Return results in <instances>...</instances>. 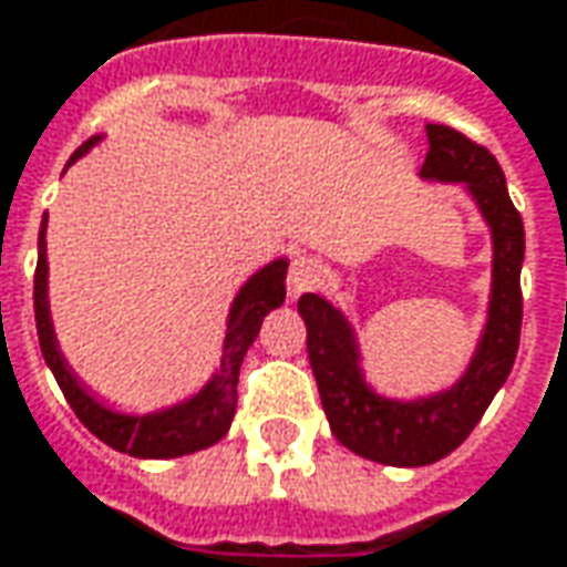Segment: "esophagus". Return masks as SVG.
<instances>
[{
  "label": "esophagus",
  "instance_id": "1",
  "mask_svg": "<svg viewBox=\"0 0 567 567\" xmlns=\"http://www.w3.org/2000/svg\"><path fill=\"white\" fill-rule=\"evenodd\" d=\"M319 279H322V264L316 257H295L291 267H288V297L297 300L300 295H307L319 285Z\"/></svg>",
  "mask_w": 567,
  "mask_h": 567
}]
</instances>
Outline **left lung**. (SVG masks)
<instances>
[{"instance_id":"obj_1","label":"left lung","mask_w":567,"mask_h":567,"mask_svg":"<svg viewBox=\"0 0 567 567\" xmlns=\"http://www.w3.org/2000/svg\"><path fill=\"white\" fill-rule=\"evenodd\" d=\"M423 181L463 184L491 229L488 319L470 365L449 390L417 399H390L371 390L362 350L347 316L319 295H303L297 312L307 324V352L331 433L352 454L386 466H426L449 457L504 386L522 331V260L525 227L509 199L504 168L485 146L449 125H426Z\"/></svg>"}]
</instances>
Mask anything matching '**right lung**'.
Segmentation results:
<instances>
[{
	"label": "right lung",
	"instance_id": "right-lung-1",
	"mask_svg": "<svg viewBox=\"0 0 567 567\" xmlns=\"http://www.w3.org/2000/svg\"><path fill=\"white\" fill-rule=\"evenodd\" d=\"M101 137H91L70 156L66 165H73L79 156H85L91 146ZM45 227L49 217H42L39 227V264H35L33 279V310H35V331H39V347L45 355V365L58 380V386L66 395L70 408L76 411V417L101 442L110 449L144 457V461H168V457H184L193 451L212 449L227 435L233 414H236V383H239V368L248 347L255 343L257 331L264 316L276 307H282L285 300V272H288V257H276L264 270H257L248 282L239 288V295L233 297V307L227 316V338H224V355L212 380L202 386L199 393H193L177 405L150 411V414H122L106 408L97 395L82 380L73 374V368L66 365L58 338H54V324H51L49 310V257H45Z\"/></svg>",
	"mask_w": 567,
	"mask_h": 567
}]
</instances>
